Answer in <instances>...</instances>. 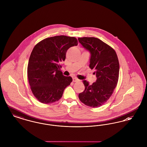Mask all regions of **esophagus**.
<instances>
[{"label":"esophagus","mask_w":147,"mask_h":147,"mask_svg":"<svg viewBox=\"0 0 147 147\" xmlns=\"http://www.w3.org/2000/svg\"><path fill=\"white\" fill-rule=\"evenodd\" d=\"M78 81H79V80L77 79V78H76V77L73 78V82H77Z\"/></svg>","instance_id":"34e87169"}]
</instances>
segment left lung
Returning <instances> with one entry per match:
<instances>
[{
    "label": "left lung",
    "instance_id": "8db88e82",
    "mask_svg": "<svg viewBox=\"0 0 147 147\" xmlns=\"http://www.w3.org/2000/svg\"><path fill=\"white\" fill-rule=\"evenodd\" d=\"M82 47L91 54L90 67L94 71L97 80L90 85L84 80L85 89L78 97L90 107H100L110 98L117 85L119 64L115 50L100 39L93 37L78 39Z\"/></svg>",
    "mask_w": 147,
    "mask_h": 147
}]
</instances>
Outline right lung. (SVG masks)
Listing matches in <instances>:
<instances>
[{
	"instance_id": "1",
	"label": "right lung",
	"mask_w": 147,
	"mask_h": 147,
	"mask_svg": "<svg viewBox=\"0 0 147 147\" xmlns=\"http://www.w3.org/2000/svg\"><path fill=\"white\" fill-rule=\"evenodd\" d=\"M77 39L65 35L44 39L31 52L28 66V78L31 91L38 100L49 104L59 100L72 77L65 76L60 63L67 50L78 45Z\"/></svg>"
}]
</instances>
